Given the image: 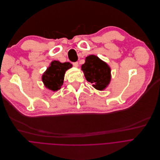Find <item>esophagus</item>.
<instances>
[{"label": "esophagus", "mask_w": 160, "mask_h": 160, "mask_svg": "<svg viewBox=\"0 0 160 160\" xmlns=\"http://www.w3.org/2000/svg\"><path fill=\"white\" fill-rule=\"evenodd\" d=\"M73 66L75 67V68H78L79 64H78V62H74L73 63Z\"/></svg>", "instance_id": "esophagus-1"}]
</instances>
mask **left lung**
<instances>
[{
	"mask_svg": "<svg viewBox=\"0 0 160 160\" xmlns=\"http://www.w3.org/2000/svg\"><path fill=\"white\" fill-rule=\"evenodd\" d=\"M81 70L86 79L92 84L96 89L103 91L108 86L111 81V69L98 57L94 55L86 57Z\"/></svg>",
	"mask_w": 160,
	"mask_h": 160,
	"instance_id": "1",
	"label": "left lung"
}]
</instances>
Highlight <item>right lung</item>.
<instances>
[{
	"label": "right lung",
	"mask_w": 160,
	"mask_h": 160,
	"mask_svg": "<svg viewBox=\"0 0 160 160\" xmlns=\"http://www.w3.org/2000/svg\"><path fill=\"white\" fill-rule=\"evenodd\" d=\"M72 67L70 62L62 63L58 60H53L42 77L45 88L53 92L59 90L63 85L66 71Z\"/></svg>",
	"instance_id": "1"
}]
</instances>
